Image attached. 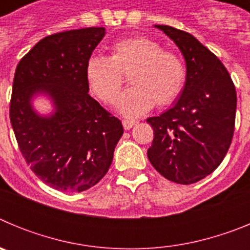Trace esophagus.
<instances>
[{"label": "esophagus", "instance_id": "1", "mask_svg": "<svg viewBox=\"0 0 250 250\" xmlns=\"http://www.w3.org/2000/svg\"><path fill=\"white\" fill-rule=\"evenodd\" d=\"M138 121L135 120H123V126L125 130H130L132 126H135Z\"/></svg>", "mask_w": 250, "mask_h": 250}]
</instances>
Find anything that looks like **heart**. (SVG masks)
Listing matches in <instances>:
<instances>
[{
    "instance_id": "1",
    "label": "heart",
    "mask_w": 250,
    "mask_h": 250,
    "mask_svg": "<svg viewBox=\"0 0 250 250\" xmlns=\"http://www.w3.org/2000/svg\"><path fill=\"white\" fill-rule=\"evenodd\" d=\"M90 89L106 105H115L129 76L132 87L119 103L121 114L135 118L154 104L171 105L182 95L188 80L184 59L147 37H130L114 43L111 56L94 55L86 62Z\"/></svg>"
}]
</instances>
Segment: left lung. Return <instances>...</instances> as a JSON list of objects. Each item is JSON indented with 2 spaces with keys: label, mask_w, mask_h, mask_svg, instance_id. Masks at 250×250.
<instances>
[{
  "label": "left lung",
  "mask_w": 250,
  "mask_h": 250,
  "mask_svg": "<svg viewBox=\"0 0 250 250\" xmlns=\"http://www.w3.org/2000/svg\"><path fill=\"white\" fill-rule=\"evenodd\" d=\"M184 55L188 80L178 103L149 118L154 130L147 158L156 171L176 184H193L219 167L231 144L237 91L228 70L193 35L156 26Z\"/></svg>",
  "instance_id": "obj_1"
}]
</instances>
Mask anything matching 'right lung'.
<instances>
[{"instance_id":"1","label":"right lung","mask_w":250,"mask_h":250,"mask_svg":"<svg viewBox=\"0 0 250 250\" xmlns=\"http://www.w3.org/2000/svg\"><path fill=\"white\" fill-rule=\"evenodd\" d=\"M105 27L63 31L43 37L15 72L10 120L22 156L56 190L80 193L98 184L112 163L124 132L121 121L90 96L85 67ZM47 92L57 112L40 118L30 98Z\"/></svg>"}]
</instances>
